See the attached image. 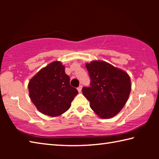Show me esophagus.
Here are the masks:
<instances>
[{
    "mask_svg": "<svg viewBox=\"0 0 159 159\" xmlns=\"http://www.w3.org/2000/svg\"><path fill=\"white\" fill-rule=\"evenodd\" d=\"M77 90H78V91H79V93H81V90H82V85H80L79 87L77 88Z\"/></svg>",
    "mask_w": 159,
    "mask_h": 159,
    "instance_id": "esophagus-1",
    "label": "esophagus"
}]
</instances>
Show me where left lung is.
Listing matches in <instances>:
<instances>
[{
    "label": "left lung",
    "instance_id": "obj_1",
    "mask_svg": "<svg viewBox=\"0 0 159 159\" xmlns=\"http://www.w3.org/2000/svg\"><path fill=\"white\" fill-rule=\"evenodd\" d=\"M91 83L82 92L90 108L102 118H110L120 112L131 90L130 78L123 70L102 60L86 63Z\"/></svg>",
    "mask_w": 159,
    "mask_h": 159
}]
</instances>
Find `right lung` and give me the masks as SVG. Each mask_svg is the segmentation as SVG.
<instances>
[{
	"instance_id": "1",
	"label": "right lung",
	"mask_w": 159,
	"mask_h": 159,
	"mask_svg": "<svg viewBox=\"0 0 159 159\" xmlns=\"http://www.w3.org/2000/svg\"><path fill=\"white\" fill-rule=\"evenodd\" d=\"M69 76L61 61H54L42 68L29 80L31 100L40 112L55 117L66 112L78 90L70 85Z\"/></svg>"
}]
</instances>
